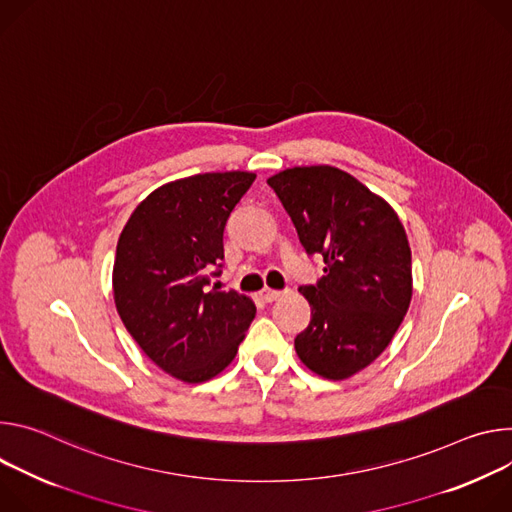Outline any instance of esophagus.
<instances>
[{
  "label": "esophagus",
  "instance_id": "obj_1",
  "mask_svg": "<svg viewBox=\"0 0 512 512\" xmlns=\"http://www.w3.org/2000/svg\"><path fill=\"white\" fill-rule=\"evenodd\" d=\"M280 295H282L280 291H274V289H268V287H264V289L260 291V299H262V301H266V303L276 301Z\"/></svg>",
  "mask_w": 512,
  "mask_h": 512
}]
</instances>
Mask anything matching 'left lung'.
I'll return each instance as SVG.
<instances>
[{"mask_svg": "<svg viewBox=\"0 0 512 512\" xmlns=\"http://www.w3.org/2000/svg\"><path fill=\"white\" fill-rule=\"evenodd\" d=\"M268 185L307 254L325 262L317 285L301 289L311 323L295 337L297 356L327 380H346L386 350L409 311L407 232L380 195L335 166H293Z\"/></svg>", "mask_w": 512, "mask_h": 512, "instance_id": "1", "label": "left lung"}]
</instances>
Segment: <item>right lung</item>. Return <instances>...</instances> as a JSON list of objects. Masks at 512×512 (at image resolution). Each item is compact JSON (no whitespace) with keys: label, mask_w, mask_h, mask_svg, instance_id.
I'll use <instances>...</instances> for the list:
<instances>
[{"label":"right lung","mask_w":512,"mask_h":512,"mask_svg":"<svg viewBox=\"0 0 512 512\" xmlns=\"http://www.w3.org/2000/svg\"><path fill=\"white\" fill-rule=\"evenodd\" d=\"M254 173H205L166 183L130 215L113 262V301L142 352L199 384L232 364L256 315L250 297L207 291L223 230Z\"/></svg>","instance_id":"right-lung-1"}]
</instances>
